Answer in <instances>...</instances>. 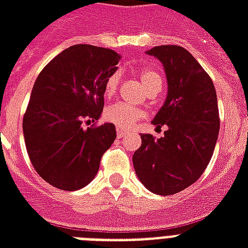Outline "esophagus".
Masks as SVG:
<instances>
[{
	"label": "esophagus",
	"instance_id": "1",
	"mask_svg": "<svg viewBox=\"0 0 248 248\" xmlns=\"http://www.w3.org/2000/svg\"><path fill=\"white\" fill-rule=\"evenodd\" d=\"M126 134H127V131L124 130V128H117V136H118V138H124Z\"/></svg>",
	"mask_w": 248,
	"mask_h": 248
}]
</instances>
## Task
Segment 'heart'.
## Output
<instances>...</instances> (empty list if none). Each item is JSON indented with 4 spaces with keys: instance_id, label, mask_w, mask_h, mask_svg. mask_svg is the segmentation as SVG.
<instances>
[{
    "instance_id": "b5f03b06",
    "label": "heart",
    "mask_w": 248,
    "mask_h": 248,
    "mask_svg": "<svg viewBox=\"0 0 248 248\" xmlns=\"http://www.w3.org/2000/svg\"><path fill=\"white\" fill-rule=\"evenodd\" d=\"M139 78L148 91H151L155 87H161V83H162V78L158 72L153 71L151 68L141 69L139 73ZM117 89H118V77L116 75H112L105 82V96H112ZM143 116L144 113L141 109L134 108L124 103H113L105 109L104 113L105 120L124 130L134 126L136 121H139Z\"/></svg>"
}]
</instances>
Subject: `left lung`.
<instances>
[{
	"mask_svg": "<svg viewBox=\"0 0 248 248\" xmlns=\"http://www.w3.org/2000/svg\"><path fill=\"white\" fill-rule=\"evenodd\" d=\"M147 54L165 68L167 97L152 124L167 130L159 139L143 134L132 162L148 190L171 196L196 183L211 161L220 128L217 97L210 76L184 47L163 45Z\"/></svg>",
	"mask_w": 248,
	"mask_h": 248,
	"instance_id": "left-lung-1",
	"label": "left lung"
}]
</instances>
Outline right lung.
Wrapping results in <instances>:
<instances>
[{
	"mask_svg": "<svg viewBox=\"0 0 248 248\" xmlns=\"http://www.w3.org/2000/svg\"><path fill=\"white\" fill-rule=\"evenodd\" d=\"M120 59L110 48L75 45L56 55L37 77L23 134L33 167L52 186L78 190L91 183L116 139L113 124H85L100 118L105 82Z\"/></svg>",
	"mask_w": 248,
	"mask_h": 248,
	"instance_id": "1",
	"label": "right lung"
}]
</instances>
